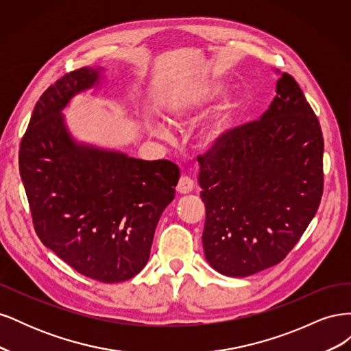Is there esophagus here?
<instances>
[{
    "instance_id": "34e87169",
    "label": "esophagus",
    "mask_w": 351,
    "mask_h": 351,
    "mask_svg": "<svg viewBox=\"0 0 351 351\" xmlns=\"http://www.w3.org/2000/svg\"><path fill=\"white\" fill-rule=\"evenodd\" d=\"M192 190H193V180L186 176L180 177L178 184H177V192L180 195H189Z\"/></svg>"
}]
</instances>
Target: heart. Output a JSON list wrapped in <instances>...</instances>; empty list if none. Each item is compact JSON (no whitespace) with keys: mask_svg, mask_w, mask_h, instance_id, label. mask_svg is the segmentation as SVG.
<instances>
[{"mask_svg":"<svg viewBox=\"0 0 351 351\" xmlns=\"http://www.w3.org/2000/svg\"><path fill=\"white\" fill-rule=\"evenodd\" d=\"M224 83L219 80H209L192 90L176 95L168 104L167 121L176 127L190 123L208 105L215 102L224 93ZM239 108L240 105L236 99H227L208 121L199 127L196 142L202 152H214L227 142L231 130L234 129ZM143 125L146 132L155 139L169 141V137H171L168 125L156 119H152V117H146Z\"/></svg>","mask_w":351,"mask_h":351,"instance_id":"b5f03b06","label":"heart"}]
</instances>
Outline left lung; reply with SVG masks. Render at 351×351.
Segmentation results:
<instances>
[{"label": "left lung", "mask_w": 351, "mask_h": 351, "mask_svg": "<svg viewBox=\"0 0 351 351\" xmlns=\"http://www.w3.org/2000/svg\"><path fill=\"white\" fill-rule=\"evenodd\" d=\"M277 73V97L261 120L236 127L217 151L197 156L205 258L227 277L280 263L321 204L319 121L297 82Z\"/></svg>", "instance_id": "8db88e82"}]
</instances>
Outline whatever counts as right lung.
<instances>
[{
    "label": "right lung",
    "mask_w": 351,
    "mask_h": 351,
    "mask_svg": "<svg viewBox=\"0 0 351 351\" xmlns=\"http://www.w3.org/2000/svg\"><path fill=\"white\" fill-rule=\"evenodd\" d=\"M104 67L67 73L35 105L19 167L38 237L84 277L121 282L149 261L155 228L171 204L180 169L79 142L62 114L99 88Z\"/></svg>",
    "instance_id": "add662e5"
}]
</instances>
